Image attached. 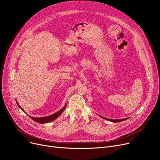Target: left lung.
I'll return each mask as SVG.
<instances>
[{"label":"left lung","instance_id":"left-lung-1","mask_svg":"<svg viewBox=\"0 0 160 160\" xmlns=\"http://www.w3.org/2000/svg\"><path fill=\"white\" fill-rule=\"evenodd\" d=\"M99 116H100L101 118H103V119L107 120L110 121V122H122V121H124V120H126L128 119V118H124V119H120V120H112V119H108V118H105V117H103V116H100V115H99Z\"/></svg>","mask_w":160,"mask_h":160}]
</instances>
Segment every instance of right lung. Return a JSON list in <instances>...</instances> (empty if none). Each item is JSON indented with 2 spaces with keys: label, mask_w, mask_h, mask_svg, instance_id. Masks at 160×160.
<instances>
[{
  "label": "right lung",
  "mask_w": 160,
  "mask_h": 160,
  "mask_svg": "<svg viewBox=\"0 0 160 160\" xmlns=\"http://www.w3.org/2000/svg\"><path fill=\"white\" fill-rule=\"evenodd\" d=\"M16 101V103H17L18 106L19 107V108H20L21 109H22V110L23 111V108L19 106V105L18 104V102H17V101ZM66 107H67V105H65L63 108H62L61 110H59V111H58L57 112H55V113H54V114H52V115H50V116H48L42 117V118H35V117H32V116H29V117L31 118L32 120L35 121V122H38V123H48V122H52V121L55 120V119L57 118H58V117L62 114V112H63L64 110H65V108H66ZM23 112H24V111H23Z\"/></svg>",
  "instance_id": "1"
}]
</instances>
